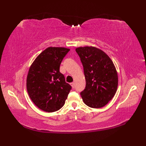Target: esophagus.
<instances>
[{
	"instance_id": "34e87169",
	"label": "esophagus",
	"mask_w": 146,
	"mask_h": 146,
	"mask_svg": "<svg viewBox=\"0 0 146 146\" xmlns=\"http://www.w3.org/2000/svg\"><path fill=\"white\" fill-rule=\"evenodd\" d=\"M70 85H71V87H72L73 88H74V87H75V83H70Z\"/></svg>"
}]
</instances>
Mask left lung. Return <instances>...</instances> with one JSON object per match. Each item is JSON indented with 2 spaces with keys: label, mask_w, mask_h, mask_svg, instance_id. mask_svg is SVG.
Here are the masks:
<instances>
[{
  "label": "left lung",
  "mask_w": 146,
  "mask_h": 146,
  "mask_svg": "<svg viewBox=\"0 0 146 146\" xmlns=\"http://www.w3.org/2000/svg\"><path fill=\"white\" fill-rule=\"evenodd\" d=\"M83 66L86 86L80 93L83 101L92 108H102L114 97L118 75L112 61L101 49L93 46L76 48Z\"/></svg>",
  "instance_id": "8db88e82"
}]
</instances>
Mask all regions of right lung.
Segmentation results:
<instances>
[{"label":"right lung","instance_id":"right-lung-1","mask_svg":"<svg viewBox=\"0 0 146 146\" xmlns=\"http://www.w3.org/2000/svg\"><path fill=\"white\" fill-rule=\"evenodd\" d=\"M70 50L49 47L40 53L30 66L27 90L33 102L40 109L53 112L63 106L71 86L60 72V64Z\"/></svg>","mask_w":146,"mask_h":146}]
</instances>
